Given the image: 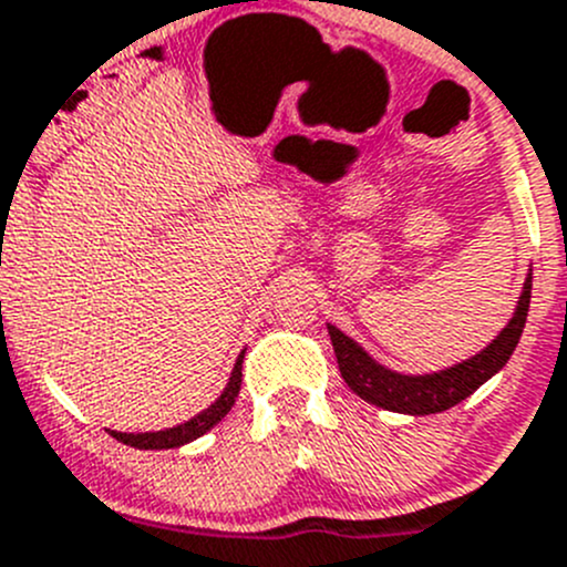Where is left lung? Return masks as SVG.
Masks as SVG:
<instances>
[{"instance_id": "8db88e82", "label": "left lung", "mask_w": 567, "mask_h": 567, "mask_svg": "<svg viewBox=\"0 0 567 567\" xmlns=\"http://www.w3.org/2000/svg\"><path fill=\"white\" fill-rule=\"evenodd\" d=\"M532 297V272L524 281V291L518 297L513 319L507 328L491 341L474 358L455 363L450 369H441L433 374H400L380 367L363 347H358L350 336L341 333L339 328L328 324L330 341H333L336 361H339L341 378L355 391L361 400L372 405L385 408L394 413H411V416H427V413H441L455 408L466 396H472L482 383L493 378L513 355L520 333L526 324V311H529Z\"/></svg>"}]
</instances>
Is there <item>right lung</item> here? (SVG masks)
Segmentation results:
<instances>
[{"instance_id":"1","label":"right lung","mask_w":567,"mask_h":567,"mask_svg":"<svg viewBox=\"0 0 567 567\" xmlns=\"http://www.w3.org/2000/svg\"><path fill=\"white\" fill-rule=\"evenodd\" d=\"M243 358L245 352H239L237 363H234V372L231 378H228V385L223 389V394L217 396L206 411H200L198 416L189 419V422L159 430V433H117V430H110V435L121 441V444L134 446V450H176V446H184L189 444V441L200 439V435L209 433L217 422H223V416H226V413L234 408V402H237L239 385H243Z\"/></svg>"}]
</instances>
